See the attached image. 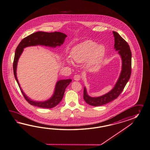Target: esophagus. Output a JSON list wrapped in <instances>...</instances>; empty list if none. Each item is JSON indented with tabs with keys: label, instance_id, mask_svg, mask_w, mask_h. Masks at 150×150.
<instances>
[{
	"label": "esophagus",
	"instance_id": "obj_1",
	"mask_svg": "<svg viewBox=\"0 0 150 150\" xmlns=\"http://www.w3.org/2000/svg\"><path fill=\"white\" fill-rule=\"evenodd\" d=\"M80 78L81 77L80 76V75L79 74H76L74 76V80H76V81H79L80 80Z\"/></svg>",
	"mask_w": 150,
	"mask_h": 150
}]
</instances>
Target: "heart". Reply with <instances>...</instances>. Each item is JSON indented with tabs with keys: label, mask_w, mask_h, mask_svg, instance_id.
Masks as SVG:
<instances>
[{
	"label": "heart",
	"mask_w": 150,
	"mask_h": 150,
	"mask_svg": "<svg viewBox=\"0 0 150 150\" xmlns=\"http://www.w3.org/2000/svg\"><path fill=\"white\" fill-rule=\"evenodd\" d=\"M105 53V47L103 45H97L96 42L87 40L73 47L70 55L74 62L80 64L86 61L87 66H92L103 58ZM72 60L67 59V62L72 65L73 64Z\"/></svg>",
	"instance_id": "1"
}]
</instances>
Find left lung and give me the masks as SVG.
<instances>
[{
  "instance_id": "left-lung-1",
  "label": "left lung",
  "mask_w": 150,
  "mask_h": 150,
  "mask_svg": "<svg viewBox=\"0 0 150 150\" xmlns=\"http://www.w3.org/2000/svg\"><path fill=\"white\" fill-rule=\"evenodd\" d=\"M113 34L115 37L114 48L116 51H118L122 59V70L114 87L106 94L99 97H92L88 94L86 88L84 87V100L91 106H99L115 100L122 93L131 76L132 53L129 46L118 33L113 31Z\"/></svg>"
}]
</instances>
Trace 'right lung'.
<instances>
[{"mask_svg": "<svg viewBox=\"0 0 150 150\" xmlns=\"http://www.w3.org/2000/svg\"><path fill=\"white\" fill-rule=\"evenodd\" d=\"M66 37H67V35L60 32L50 33L45 32H37L23 39L18 46L15 52L13 62L14 77L25 99L30 104L42 108H54L62 100L65 89L72 81V79H68L58 80L56 83L52 96L45 101H35L32 100L26 96L22 90L17 76L18 62L24 51V49L29 46L38 45L56 48V47L60 46L63 44Z\"/></svg>", "mask_w": 150, "mask_h": 150, "instance_id": "add662e5", "label": "right lung"}]
</instances>
